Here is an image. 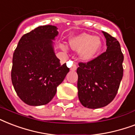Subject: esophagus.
<instances>
[{"label":"esophagus","instance_id":"esophagus-1","mask_svg":"<svg viewBox=\"0 0 135 135\" xmlns=\"http://www.w3.org/2000/svg\"><path fill=\"white\" fill-rule=\"evenodd\" d=\"M77 65H76V63H73L72 67L70 68V70L75 71L77 70Z\"/></svg>","mask_w":135,"mask_h":135}]
</instances>
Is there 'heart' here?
<instances>
[{"mask_svg":"<svg viewBox=\"0 0 135 135\" xmlns=\"http://www.w3.org/2000/svg\"><path fill=\"white\" fill-rule=\"evenodd\" d=\"M70 46L75 51H81V57L84 60L95 58L101 49L102 41L99 36L89 34H82L70 41Z\"/></svg>","mask_w":135,"mask_h":135,"instance_id":"obj_1","label":"heart"}]
</instances>
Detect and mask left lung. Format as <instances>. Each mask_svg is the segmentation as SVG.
Wrapping results in <instances>:
<instances>
[{
	"label": "left lung",
	"instance_id": "1",
	"mask_svg": "<svg viewBox=\"0 0 135 135\" xmlns=\"http://www.w3.org/2000/svg\"><path fill=\"white\" fill-rule=\"evenodd\" d=\"M106 51L87 62H79L78 97L88 108L104 107L116 96L123 76L124 56L118 41L103 32Z\"/></svg>",
	"mask_w": 135,
	"mask_h": 135
}]
</instances>
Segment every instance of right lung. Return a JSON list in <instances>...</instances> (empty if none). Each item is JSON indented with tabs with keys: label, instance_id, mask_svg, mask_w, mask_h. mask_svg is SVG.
Masks as SVG:
<instances>
[{
	"label": "right lung",
	"instance_id": "right-lung-1",
	"mask_svg": "<svg viewBox=\"0 0 135 135\" xmlns=\"http://www.w3.org/2000/svg\"><path fill=\"white\" fill-rule=\"evenodd\" d=\"M57 30L52 25L38 27L24 34L15 50L11 79L17 94L28 105L49 103L70 71L54 53L52 40Z\"/></svg>",
	"mask_w": 135,
	"mask_h": 135
}]
</instances>
